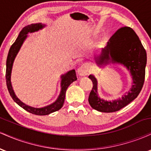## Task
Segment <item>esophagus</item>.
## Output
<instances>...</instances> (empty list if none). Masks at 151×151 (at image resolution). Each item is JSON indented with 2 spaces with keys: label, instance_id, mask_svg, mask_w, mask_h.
I'll use <instances>...</instances> for the list:
<instances>
[{
  "label": "esophagus",
  "instance_id": "34e87169",
  "mask_svg": "<svg viewBox=\"0 0 151 151\" xmlns=\"http://www.w3.org/2000/svg\"><path fill=\"white\" fill-rule=\"evenodd\" d=\"M77 73L79 76H83V77L87 75L88 73H89V69H88L87 65L84 64V65L80 66L78 69Z\"/></svg>",
  "mask_w": 151,
  "mask_h": 151
}]
</instances>
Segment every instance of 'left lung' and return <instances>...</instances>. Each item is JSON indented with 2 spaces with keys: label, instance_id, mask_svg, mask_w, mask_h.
<instances>
[{
  "label": "left lung",
  "instance_id": "left-lung-1",
  "mask_svg": "<svg viewBox=\"0 0 151 151\" xmlns=\"http://www.w3.org/2000/svg\"><path fill=\"white\" fill-rule=\"evenodd\" d=\"M96 61L99 65L110 62L124 65L130 70L133 84L128 94L119 99L107 101L99 97L97 81L93 75H89L93 86L89 93V103L93 109L106 113L117 111L138 96L144 84L147 55L139 37L132 28L122 27L119 29L109 39L107 46L101 50V55L96 58Z\"/></svg>",
  "mask_w": 151,
  "mask_h": 151
}]
</instances>
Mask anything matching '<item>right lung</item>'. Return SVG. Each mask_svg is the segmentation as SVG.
<instances>
[{
  "label": "right lung",
  "instance_id": "obj_1",
  "mask_svg": "<svg viewBox=\"0 0 151 151\" xmlns=\"http://www.w3.org/2000/svg\"><path fill=\"white\" fill-rule=\"evenodd\" d=\"M44 27V25L41 23H36V24H31L30 25H27L26 27H23L22 30L20 31L18 38L15 42L10 47L9 52H8V57H7L6 60V84L8 87V91H9L10 96L12 99L14 100L15 102H16L18 104L23 108L27 111L30 112L32 114L35 115L42 116V115H48V114L52 113V112L60 110L62 108L64 104L65 98V93L68 86L73 82L74 81H76L77 79V76H76L75 70H71L65 75L62 76V82H61V91L60 94L59 96L56 101L54 102L53 104L49 106H47L43 108H33L30 106H27L22 103L20 99L15 96L14 91H13V87L11 85V81H10V75H11L12 67H13V61H14L15 58L16 57L20 47L23 43L25 38L27 37V34L28 32H33L35 31L39 30L40 29H42Z\"/></svg>",
  "mask_w": 151,
  "mask_h": 151
}]
</instances>
